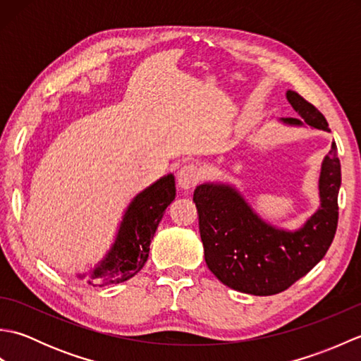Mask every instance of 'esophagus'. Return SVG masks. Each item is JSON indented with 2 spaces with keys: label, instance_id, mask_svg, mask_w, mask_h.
Listing matches in <instances>:
<instances>
[{
  "label": "esophagus",
  "instance_id": "34e87169",
  "mask_svg": "<svg viewBox=\"0 0 361 361\" xmlns=\"http://www.w3.org/2000/svg\"><path fill=\"white\" fill-rule=\"evenodd\" d=\"M202 169L195 164H186L183 166L178 173H176V181L181 189H190L194 188L198 181L202 180Z\"/></svg>",
  "mask_w": 361,
  "mask_h": 361
}]
</instances>
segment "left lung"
Returning a JSON list of instances; mask_svg holds the SVG:
<instances>
[{"mask_svg":"<svg viewBox=\"0 0 361 361\" xmlns=\"http://www.w3.org/2000/svg\"><path fill=\"white\" fill-rule=\"evenodd\" d=\"M287 101L301 119L282 118L283 124H307L331 132L323 113L296 91H287ZM340 186L341 166L332 142L321 164L319 208L296 231L267 224L233 186L224 183L197 186L194 203L206 265L220 282L242 293L270 296L287 290L331 247L338 225Z\"/></svg>","mask_w":361,"mask_h":361,"instance_id":"8db88e82","label":"left lung"}]
</instances>
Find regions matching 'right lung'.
I'll list each match as a JSON object with an SVG mask.
<instances>
[{"mask_svg":"<svg viewBox=\"0 0 361 361\" xmlns=\"http://www.w3.org/2000/svg\"><path fill=\"white\" fill-rule=\"evenodd\" d=\"M175 198V178L169 173L137 194L122 217L116 239L101 262L90 270L91 286L121 283L141 271L147 262L150 242L164 211ZM88 274H79L83 279Z\"/></svg>","mask_w":361,"mask_h":361,"instance_id":"obj_1","label":"right lung"}]
</instances>
